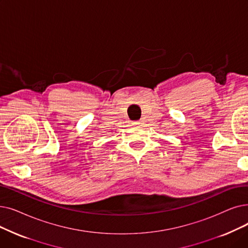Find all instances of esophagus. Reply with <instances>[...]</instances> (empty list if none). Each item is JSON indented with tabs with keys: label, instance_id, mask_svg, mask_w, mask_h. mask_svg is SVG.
Wrapping results in <instances>:
<instances>
[{
	"label": "esophagus",
	"instance_id": "obj_1",
	"mask_svg": "<svg viewBox=\"0 0 248 248\" xmlns=\"http://www.w3.org/2000/svg\"><path fill=\"white\" fill-rule=\"evenodd\" d=\"M134 124H135V125H139V124H142V122H141V121H137V122H134Z\"/></svg>",
	"mask_w": 248,
	"mask_h": 248
}]
</instances>
